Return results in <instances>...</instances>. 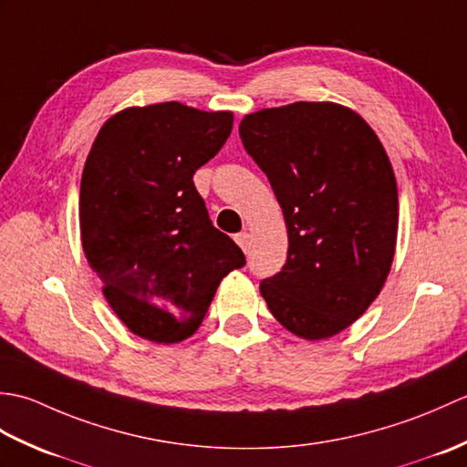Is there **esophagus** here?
Here are the masks:
<instances>
[{
  "label": "esophagus",
  "instance_id": "34e87169",
  "mask_svg": "<svg viewBox=\"0 0 467 467\" xmlns=\"http://www.w3.org/2000/svg\"><path fill=\"white\" fill-rule=\"evenodd\" d=\"M234 241H236V244H239L244 253H249V246H251V234L249 233H239V234L234 236Z\"/></svg>",
  "mask_w": 467,
  "mask_h": 467
}]
</instances>
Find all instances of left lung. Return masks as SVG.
<instances>
[{"label": "left lung", "mask_w": 467, "mask_h": 467, "mask_svg": "<svg viewBox=\"0 0 467 467\" xmlns=\"http://www.w3.org/2000/svg\"><path fill=\"white\" fill-rule=\"evenodd\" d=\"M239 132L289 236L263 299L296 337L329 339L369 309L391 269L400 201L389 156L359 114L335 102L263 108Z\"/></svg>", "instance_id": "1"}]
</instances>
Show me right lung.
<instances>
[{"mask_svg":"<svg viewBox=\"0 0 467 467\" xmlns=\"http://www.w3.org/2000/svg\"><path fill=\"white\" fill-rule=\"evenodd\" d=\"M231 130L233 112L132 106L108 118L86 158L84 254L118 319L142 339L171 345L191 337L218 285L244 265L192 182Z\"/></svg>","mask_w":467,"mask_h":467,"instance_id":"add662e5","label":"right lung"}]
</instances>
